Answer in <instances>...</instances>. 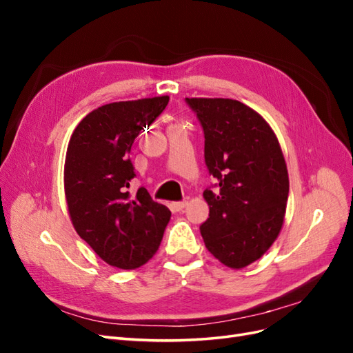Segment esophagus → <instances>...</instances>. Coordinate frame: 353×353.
I'll return each mask as SVG.
<instances>
[{"mask_svg":"<svg viewBox=\"0 0 353 353\" xmlns=\"http://www.w3.org/2000/svg\"><path fill=\"white\" fill-rule=\"evenodd\" d=\"M187 205H188L187 200H181V201H175V203H174V208H175L176 210H183Z\"/></svg>","mask_w":353,"mask_h":353,"instance_id":"34e87169","label":"esophagus"}]
</instances>
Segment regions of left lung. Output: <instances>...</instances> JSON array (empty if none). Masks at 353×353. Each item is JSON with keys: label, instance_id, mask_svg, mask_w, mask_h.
I'll list each match as a JSON object with an SVG mask.
<instances>
[{"label": "left lung", "instance_id": "1", "mask_svg": "<svg viewBox=\"0 0 353 353\" xmlns=\"http://www.w3.org/2000/svg\"><path fill=\"white\" fill-rule=\"evenodd\" d=\"M205 134V162L218 184L205 190L208 250L234 270L258 261L279 237L288 174L279 140L263 117L230 99H185Z\"/></svg>", "mask_w": 353, "mask_h": 353}]
</instances>
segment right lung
I'll list each match as a JSON object with an SVG mask.
<instances>
[{
  "label": "right lung",
  "mask_w": 353,
  "mask_h": 353,
  "mask_svg": "<svg viewBox=\"0 0 353 353\" xmlns=\"http://www.w3.org/2000/svg\"><path fill=\"white\" fill-rule=\"evenodd\" d=\"M169 97L104 104L74 128L65 163V194L74 230L100 258L135 270L153 258L170 210L144 187L135 197L130 159L134 140L165 110Z\"/></svg>",
  "instance_id": "obj_1"
}]
</instances>
